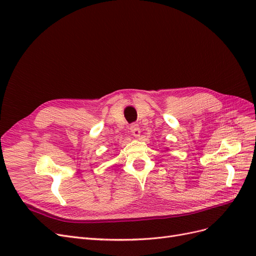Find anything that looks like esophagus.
Masks as SVG:
<instances>
[{
    "instance_id": "esophagus-1",
    "label": "esophagus",
    "mask_w": 256,
    "mask_h": 256,
    "mask_svg": "<svg viewBox=\"0 0 256 256\" xmlns=\"http://www.w3.org/2000/svg\"><path fill=\"white\" fill-rule=\"evenodd\" d=\"M129 129H130V132L134 136H140L141 130H140V127H138V125H136V124H132Z\"/></svg>"
}]
</instances>
